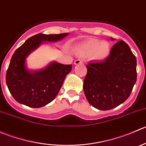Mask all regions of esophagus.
Here are the masks:
<instances>
[{"mask_svg": "<svg viewBox=\"0 0 146 146\" xmlns=\"http://www.w3.org/2000/svg\"><path fill=\"white\" fill-rule=\"evenodd\" d=\"M82 64L81 60L77 59V60H76V61H74V64L75 65H78V64Z\"/></svg>", "mask_w": 146, "mask_h": 146, "instance_id": "34e87169", "label": "esophagus"}]
</instances>
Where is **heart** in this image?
<instances>
[{
	"label": "heart",
	"instance_id": "obj_1",
	"mask_svg": "<svg viewBox=\"0 0 146 146\" xmlns=\"http://www.w3.org/2000/svg\"><path fill=\"white\" fill-rule=\"evenodd\" d=\"M79 51L84 55H90L95 59L102 60L107 58L110 52V44L108 42L96 39H89L79 47Z\"/></svg>",
	"mask_w": 146,
	"mask_h": 146
}]
</instances>
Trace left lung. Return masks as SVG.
Listing matches in <instances>:
<instances>
[{"label": "left lung", "mask_w": 146, "mask_h": 146, "mask_svg": "<svg viewBox=\"0 0 146 146\" xmlns=\"http://www.w3.org/2000/svg\"><path fill=\"white\" fill-rule=\"evenodd\" d=\"M86 67L83 90L88 102L95 108L111 110L130 96L136 82V58L123 40L113 46L105 59L92 61Z\"/></svg>", "instance_id": "8db88e82"}]
</instances>
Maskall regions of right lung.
<instances>
[{
  "instance_id": "obj_1",
  "label": "right lung",
  "mask_w": 146,
  "mask_h": 146,
  "mask_svg": "<svg viewBox=\"0 0 146 146\" xmlns=\"http://www.w3.org/2000/svg\"><path fill=\"white\" fill-rule=\"evenodd\" d=\"M68 33L31 36L15 50L7 70L5 80L10 94L19 103L39 108L51 102L59 92L66 76L71 71L72 65L53 62L39 71L26 68V58L43 42H56Z\"/></svg>"
}]
</instances>
